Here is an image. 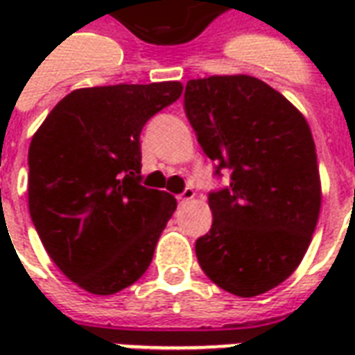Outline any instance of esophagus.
I'll return each mask as SVG.
<instances>
[{"label": "esophagus", "instance_id": "esophagus-1", "mask_svg": "<svg viewBox=\"0 0 355 355\" xmlns=\"http://www.w3.org/2000/svg\"><path fill=\"white\" fill-rule=\"evenodd\" d=\"M193 196H196V192H193L192 188H184L182 193H178L177 196V200L178 203H188L190 200H193Z\"/></svg>", "mask_w": 355, "mask_h": 355}]
</instances>
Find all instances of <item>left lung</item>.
<instances>
[{
  "label": "left lung",
  "mask_w": 355,
  "mask_h": 355,
  "mask_svg": "<svg viewBox=\"0 0 355 355\" xmlns=\"http://www.w3.org/2000/svg\"><path fill=\"white\" fill-rule=\"evenodd\" d=\"M184 112L215 177L211 230L196 241L201 270L220 289L257 297L302 261L321 207L312 132L282 93L251 76L190 80Z\"/></svg>",
  "instance_id": "left-lung-1"
}]
</instances>
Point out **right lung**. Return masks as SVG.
I'll return each instance as SVG.
<instances>
[{
  "label": "right lung",
  "mask_w": 355,
  "mask_h": 355,
  "mask_svg": "<svg viewBox=\"0 0 355 355\" xmlns=\"http://www.w3.org/2000/svg\"><path fill=\"white\" fill-rule=\"evenodd\" d=\"M182 93L178 81L66 94L28 150V205L45 251L94 295L129 287L152 262L177 200L140 184V132Z\"/></svg>",
  "instance_id": "1"
}]
</instances>
